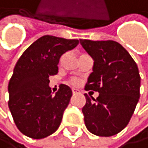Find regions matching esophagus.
I'll return each mask as SVG.
<instances>
[{
	"instance_id": "esophagus-1",
	"label": "esophagus",
	"mask_w": 148,
	"mask_h": 148,
	"mask_svg": "<svg viewBox=\"0 0 148 148\" xmlns=\"http://www.w3.org/2000/svg\"><path fill=\"white\" fill-rule=\"evenodd\" d=\"M79 92H80V90H79V89H76V88H72V93H73V94H77Z\"/></svg>"
}]
</instances>
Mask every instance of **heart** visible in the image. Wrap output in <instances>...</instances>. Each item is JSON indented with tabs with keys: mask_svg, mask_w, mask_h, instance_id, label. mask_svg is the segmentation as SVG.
<instances>
[{
	"mask_svg": "<svg viewBox=\"0 0 148 148\" xmlns=\"http://www.w3.org/2000/svg\"><path fill=\"white\" fill-rule=\"evenodd\" d=\"M69 84H72V86H78V84H79V81L76 80V79H71V80L69 81Z\"/></svg>",
	"mask_w": 148,
	"mask_h": 148,
	"instance_id": "1",
	"label": "heart"
}]
</instances>
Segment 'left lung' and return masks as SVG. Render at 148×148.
Here are the masks:
<instances>
[{
    "instance_id": "8db88e82",
    "label": "left lung",
    "mask_w": 148,
    "mask_h": 148,
    "mask_svg": "<svg viewBox=\"0 0 148 148\" xmlns=\"http://www.w3.org/2000/svg\"><path fill=\"white\" fill-rule=\"evenodd\" d=\"M80 42L94 60L93 72L84 89L99 92L96 99L84 94V123L94 135H116L128 125L139 102L141 77L137 64L117 42Z\"/></svg>"
}]
</instances>
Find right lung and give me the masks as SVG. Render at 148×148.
<instances>
[{
  "mask_svg": "<svg viewBox=\"0 0 148 148\" xmlns=\"http://www.w3.org/2000/svg\"><path fill=\"white\" fill-rule=\"evenodd\" d=\"M78 44V40L45 35L18 60L8 84V106L18 129L27 137L45 138L60 126L72 90L61 84L53 95L49 76L58 73L61 56Z\"/></svg>",
  "mask_w": 148,
  "mask_h": 148,
  "instance_id": "1",
  "label": "right lung"
}]
</instances>
